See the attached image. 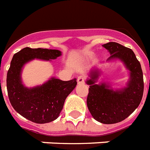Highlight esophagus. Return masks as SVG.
Listing matches in <instances>:
<instances>
[{
    "label": "esophagus",
    "instance_id": "1",
    "mask_svg": "<svg viewBox=\"0 0 150 150\" xmlns=\"http://www.w3.org/2000/svg\"><path fill=\"white\" fill-rule=\"evenodd\" d=\"M84 77H83V76H78V78H77V83H78V84H83V83H84Z\"/></svg>",
    "mask_w": 150,
    "mask_h": 150
}]
</instances>
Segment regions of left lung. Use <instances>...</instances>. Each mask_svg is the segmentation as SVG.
<instances>
[{"mask_svg": "<svg viewBox=\"0 0 150 150\" xmlns=\"http://www.w3.org/2000/svg\"><path fill=\"white\" fill-rule=\"evenodd\" d=\"M111 56L106 62L118 59L129 71L126 86L114 90L107 82L97 83L101 71L93 68L86 81L90 86L87 105L96 121L103 124H115L128 118L139 105L144 90L143 74L140 63L131 49L119 43L108 42L103 45Z\"/></svg>", "mask_w": 150, "mask_h": 150, "instance_id": "1", "label": "left lung"}]
</instances>
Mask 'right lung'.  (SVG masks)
<instances>
[{
  "label": "right lung",
  "mask_w": 150,
  "mask_h": 150,
  "mask_svg": "<svg viewBox=\"0 0 150 150\" xmlns=\"http://www.w3.org/2000/svg\"><path fill=\"white\" fill-rule=\"evenodd\" d=\"M62 52L57 50L26 47L13 56L7 74V89L14 109L28 120L44 124L56 120L67 98L76 86V79L63 81L51 77L42 85L27 87L21 80V72L26 63L35 59L49 61L56 59Z\"/></svg>",
  "instance_id": "add662e5"
}]
</instances>
